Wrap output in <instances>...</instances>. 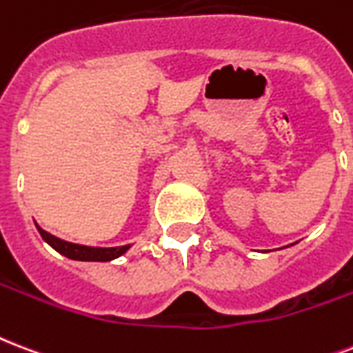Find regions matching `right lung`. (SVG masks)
I'll return each mask as SVG.
<instances>
[{
	"instance_id": "add662e5",
	"label": "right lung",
	"mask_w": 353,
	"mask_h": 353,
	"mask_svg": "<svg viewBox=\"0 0 353 353\" xmlns=\"http://www.w3.org/2000/svg\"><path fill=\"white\" fill-rule=\"evenodd\" d=\"M40 236L44 239L51 248L57 250L59 254H63L64 257L75 261H112L123 255L131 246L125 244V246H117V248H94V246H83V244H74V242L63 241L59 236L51 235L48 231H44L40 225H37Z\"/></svg>"
}]
</instances>
